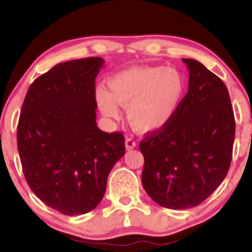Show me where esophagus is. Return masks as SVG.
Wrapping results in <instances>:
<instances>
[{
  "instance_id": "1",
  "label": "esophagus",
  "mask_w": 252,
  "mask_h": 252,
  "mask_svg": "<svg viewBox=\"0 0 252 252\" xmlns=\"http://www.w3.org/2000/svg\"><path fill=\"white\" fill-rule=\"evenodd\" d=\"M125 144H126V149L130 150V149H133V148L136 147V141L132 139V137H127Z\"/></svg>"
}]
</instances>
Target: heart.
I'll use <instances>...</instances> for the list:
<instances>
[{"mask_svg": "<svg viewBox=\"0 0 252 252\" xmlns=\"http://www.w3.org/2000/svg\"><path fill=\"white\" fill-rule=\"evenodd\" d=\"M110 93L98 88L96 101L103 115L119 116L127 108L130 124L141 132L163 128L173 119L186 95V80L174 67L137 66L119 72L108 82Z\"/></svg>", "mask_w": 252, "mask_h": 252, "instance_id": "heart-1", "label": "heart"}]
</instances>
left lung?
I'll use <instances>...</instances> for the list:
<instances>
[{"instance_id": "1", "label": "left lung", "mask_w": 252, "mask_h": 252, "mask_svg": "<svg viewBox=\"0 0 252 252\" xmlns=\"http://www.w3.org/2000/svg\"><path fill=\"white\" fill-rule=\"evenodd\" d=\"M188 93L173 119L147 133L142 185L157 204L194 208L205 201L228 173L235 119L225 84L204 65L184 58Z\"/></svg>"}]
</instances>
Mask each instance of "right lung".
Masks as SVG:
<instances>
[{
  "label": "right lung",
  "instance_id": "right-lung-1",
  "mask_svg": "<svg viewBox=\"0 0 252 252\" xmlns=\"http://www.w3.org/2000/svg\"><path fill=\"white\" fill-rule=\"evenodd\" d=\"M103 63L101 57L68 61L36 78L17 126L27 184L65 216L84 215L99 204L110 171L125 155L123 134L96 125L95 78Z\"/></svg>",
  "mask_w": 252,
  "mask_h": 252
}]
</instances>
